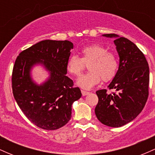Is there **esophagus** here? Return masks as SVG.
<instances>
[{
	"label": "esophagus",
	"instance_id": "esophagus-1",
	"mask_svg": "<svg viewBox=\"0 0 155 155\" xmlns=\"http://www.w3.org/2000/svg\"><path fill=\"white\" fill-rule=\"evenodd\" d=\"M81 93H82V95L83 96H85V95H88V94L90 93V92H87V91H85V90H81Z\"/></svg>",
	"mask_w": 155,
	"mask_h": 155
}]
</instances>
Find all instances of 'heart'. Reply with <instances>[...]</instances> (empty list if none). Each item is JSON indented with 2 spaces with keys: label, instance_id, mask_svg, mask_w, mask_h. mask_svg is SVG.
<instances>
[{
  "label": "heart",
  "instance_id": "b5f03b06",
  "mask_svg": "<svg viewBox=\"0 0 155 155\" xmlns=\"http://www.w3.org/2000/svg\"><path fill=\"white\" fill-rule=\"evenodd\" d=\"M81 58L73 55L66 64L68 74L74 76H79L88 65L90 72L79 78L77 84L84 89H91L101 82L113 79L116 76L119 67L117 55L107 51L106 47L101 44H92L81 50Z\"/></svg>",
  "mask_w": 155,
  "mask_h": 155
}]
</instances>
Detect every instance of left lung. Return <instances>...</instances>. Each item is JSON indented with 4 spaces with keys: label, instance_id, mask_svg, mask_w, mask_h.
<instances>
[{
    "label": "left lung",
    "instance_id": "obj_1",
    "mask_svg": "<svg viewBox=\"0 0 155 155\" xmlns=\"http://www.w3.org/2000/svg\"><path fill=\"white\" fill-rule=\"evenodd\" d=\"M104 36L116 38L114 42L120 65L108 87L117 92L108 94L106 90H97L95 112L101 123L119 127L134 120L144 107L149 96V68L144 54L132 41L114 33Z\"/></svg>",
    "mask_w": 155,
    "mask_h": 155
}]
</instances>
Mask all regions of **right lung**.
I'll return each instance as SVG.
<instances>
[{
    "label": "right lung",
    "mask_w": 155,
    "mask_h": 155,
    "mask_svg": "<svg viewBox=\"0 0 155 155\" xmlns=\"http://www.w3.org/2000/svg\"><path fill=\"white\" fill-rule=\"evenodd\" d=\"M74 44L69 41L44 40L23 50L17 56L12 77V91L19 107L37 127L52 130L66 124L71 106L81 96L79 87L66 76V64ZM45 65L50 79L37 85L30 77L35 64Z\"/></svg>",
    "instance_id": "add662e5"
}]
</instances>
